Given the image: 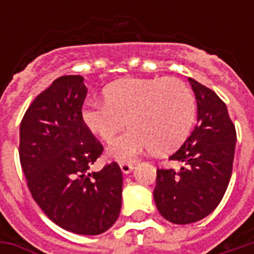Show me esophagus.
Here are the masks:
<instances>
[{
  "label": "esophagus",
  "instance_id": "1",
  "mask_svg": "<svg viewBox=\"0 0 254 254\" xmlns=\"http://www.w3.org/2000/svg\"><path fill=\"white\" fill-rule=\"evenodd\" d=\"M120 167H121V171L124 173V174H129V173L133 170L132 163H121V165H120Z\"/></svg>",
  "mask_w": 254,
  "mask_h": 254
}]
</instances>
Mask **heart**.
Returning a JSON list of instances; mask_svg holds the SVG:
<instances>
[{
    "mask_svg": "<svg viewBox=\"0 0 254 254\" xmlns=\"http://www.w3.org/2000/svg\"><path fill=\"white\" fill-rule=\"evenodd\" d=\"M196 117V99L187 84L173 77L122 78L105 89V100H92L81 110L85 127L110 141L127 124L129 129L107 148L117 162H132L144 151L167 152L187 138Z\"/></svg>",
    "mask_w": 254,
    "mask_h": 254,
    "instance_id": "obj_1",
    "label": "heart"
}]
</instances>
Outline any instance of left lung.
Returning <instances> with one entry per match:
<instances>
[{"instance_id":"8db88e82","label":"left lung","mask_w":254,"mask_h":254,"mask_svg":"<svg viewBox=\"0 0 254 254\" xmlns=\"http://www.w3.org/2000/svg\"><path fill=\"white\" fill-rule=\"evenodd\" d=\"M197 102V125L169 159L180 170L158 169L154 198L160 215L176 224L194 223L218 207L229 187L234 160V124L212 89L189 77Z\"/></svg>"}]
</instances>
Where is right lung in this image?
I'll use <instances>...</instances> for the list:
<instances>
[{"label": "right lung", "instance_id": "obj_1", "mask_svg": "<svg viewBox=\"0 0 254 254\" xmlns=\"http://www.w3.org/2000/svg\"><path fill=\"white\" fill-rule=\"evenodd\" d=\"M84 77L63 76L31 103L20 125V163L36 204L70 233L98 235L120 216L122 173L116 162L89 173L103 152L81 118Z\"/></svg>", "mask_w": 254, "mask_h": 254}]
</instances>
